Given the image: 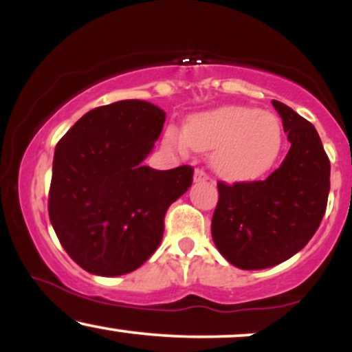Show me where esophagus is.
Instances as JSON below:
<instances>
[{
  "label": "esophagus",
  "instance_id": "1",
  "mask_svg": "<svg viewBox=\"0 0 352 352\" xmlns=\"http://www.w3.org/2000/svg\"><path fill=\"white\" fill-rule=\"evenodd\" d=\"M207 179H208V175L204 168H197L195 173H193V180L195 182H201V180H207Z\"/></svg>",
  "mask_w": 352,
  "mask_h": 352
}]
</instances>
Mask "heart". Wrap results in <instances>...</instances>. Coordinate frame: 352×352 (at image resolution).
<instances>
[{
  "mask_svg": "<svg viewBox=\"0 0 352 352\" xmlns=\"http://www.w3.org/2000/svg\"><path fill=\"white\" fill-rule=\"evenodd\" d=\"M281 142V127L272 112L223 106L192 116L184 132L168 127L165 145L179 153L212 152V164L230 180L250 179L268 167Z\"/></svg>",
  "mask_w": 352,
  "mask_h": 352,
  "instance_id": "obj_1",
  "label": "heart"
}]
</instances>
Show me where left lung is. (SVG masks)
<instances>
[{
  "mask_svg": "<svg viewBox=\"0 0 352 352\" xmlns=\"http://www.w3.org/2000/svg\"><path fill=\"white\" fill-rule=\"evenodd\" d=\"M273 106L292 144L265 180L218 182L212 238L236 268H272L305 248L324 217L331 164L314 125L280 100Z\"/></svg>",
  "mask_w": 352,
  "mask_h": 352,
  "instance_id": "obj_1",
  "label": "left lung"
}]
</instances>
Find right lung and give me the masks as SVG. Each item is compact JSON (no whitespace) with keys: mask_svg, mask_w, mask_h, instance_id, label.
I'll return each instance as SVG.
<instances>
[{"mask_svg":"<svg viewBox=\"0 0 352 352\" xmlns=\"http://www.w3.org/2000/svg\"><path fill=\"white\" fill-rule=\"evenodd\" d=\"M165 112L137 99L89 111L56 145L50 220L80 268L119 276L159 248L164 218L187 192L193 168L144 165L164 129Z\"/></svg>","mask_w":352,"mask_h":352,"instance_id":"add662e5","label":"right lung"}]
</instances>
